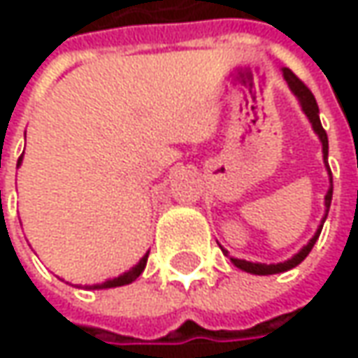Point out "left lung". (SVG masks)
<instances>
[{
    "label": "left lung",
    "mask_w": 358,
    "mask_h": 358,
    "mask_svg": "<svg viewBox=\"0 0 358 358\" xmlns=\"http://www.w3.org/2000/svg\"><path fill=\"white\" fill-rule=\"evenodd\" d=\"M282 77H285L289 90L293 91V95L299 99V105H301L303 113H305L307 119L310 121L313 131H315V133L319 135V139H321V145H323V163L324 167H327V173H329V183H331V185H329V191H327V195H324V217L321 219V225L317 229V233L313 235V239H310L299 253L293 255L291 259H287V261H282V263H271V265H267V263H251V261H245V259H235V257H231V263H233L235 267L241 268V271H245V273H251V275H275V273H285V271H289V268L301 265V263L305 261V257L310 253V249L315 247L319 235H321V229H323L324 219H327V215H329V207H331V199H333V175H331V169H329V139H327V133H324L323 125H321V119H319V105L315 101V95L310 93L309 87H307L291 69L282 67ZM221 249H223V247H221ZM223 253H227V251L223 249Z\"/></svg>",
    "instance_id": "8db88e82"
}]
</instances>
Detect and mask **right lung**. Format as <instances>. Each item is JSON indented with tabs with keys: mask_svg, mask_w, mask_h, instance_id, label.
Returning a JSON list of instances; mask_svg holds the SVG:
<instances>
[{
	"mask_svg": "<svg viewBox=\"0 0 358 358\" xmlns=\"http://www.w3.org/2000/svg\"><path fill=\"white\" fill-rule=\"evenodd\" d=\"M21 161H23V155H21L20 159H17V167L21 165ZM147 257H149V251L139 259V263L135 265V267H131L129 271H125L123 275H119V277H115V279H107L105 282H99V285H90L87 289H113V287H123V285H129V282H133L141 273H143L145 265H147Z\"/></svg>",
	"mask_w": 358,
	"mask_h": 358,
	"instance_id": "add662e5",
	"label": "right lung"
}]
</instances>
